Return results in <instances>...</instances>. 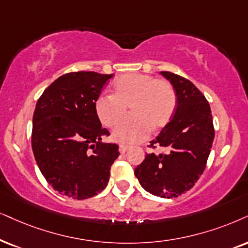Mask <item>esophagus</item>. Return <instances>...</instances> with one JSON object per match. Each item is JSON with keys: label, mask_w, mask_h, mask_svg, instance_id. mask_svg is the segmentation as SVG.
Here are the masks:
<instances>
[{"label": "esophagus", "mask_w": 248, "mask_h": 248, "mask_svg": "<svg viewBox=\"0 0 248 248\" xmlns=\"http://www.w3.org/2000/svg\"><path fill=\"white\" fill-rule=\"evenodd\" d=\"M128 149H129V147H128L127 145H120L119 146V152L122 155V153H126L128 151Z\"/></svg>", "instance_id": "1"}]
</instances>
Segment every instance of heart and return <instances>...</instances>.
I'll return each mask as SVG.
<instances>
[{
    "label": "heart",
    "mask_w": 248,
    "mask_h": 248,
    "mask_svg": "<svg viewBox=\"0 0 248 248\" xmlns=\"http://www.w3.org/2000/svg\"><path fill=\"white\" fill-rule=\"evenodd\" d=\"M130 106V117L113 133L122 144H134L145 139L150 131L164 128L173 117L176 95L170 83L140 73L121 75L112 84V95L102 93L95 102L97 117L104 126L113 128Z\"/></svg>",
    "instance_id": "heart-1"
}]
</instances>
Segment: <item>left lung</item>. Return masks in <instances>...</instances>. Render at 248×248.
Here are the masks:
<instances>
[{
    "label": "left lung",
    "mask_w": 248,
    "mask_h": 248,
    "mask_svg": "<svg viewBox=\"0 0 248 248\" xmlns=\"http://www.w3.org/2000/svg\"><path fill=\"white\" fill-rule=\"evenodd\" d=\"M176 93L171 120L151 142L165 152L149 153L135 168L147 192L161 198H176L190 190L203 173L214 140V126L207 99L191 81L171 72H159Z\"/></svg>",
    "instance_id": "obj_1"
}]
</instances>
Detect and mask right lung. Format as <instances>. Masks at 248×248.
<instances>
[{"instance_id":"right-lung-1","label":"right lung","mask_w":248,"mask_h":248,"mask_svg":"<svg viewBox=\"0 0 248 248\" xmlns=\"http://www.w3.org/2000/svg\"><path fill=\"white\" fill-rule=\"evenodd\" d=\"M113 74L73 72L59 77L36 103L32 149L46 182L61 194L87 199L108 186L117 144L102 142L108 135L95 111V102Z\"/></svg>"}]
</instances>
